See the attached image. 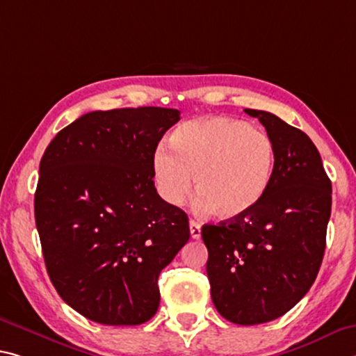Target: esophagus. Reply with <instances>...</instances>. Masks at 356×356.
Returning <instances> with one entry per match:
<instances>
[{
  "mask_svg": "<svg viewBox=\"0 0 356 356\" xmlns=\"http://www.w3.org/2000/svg\"><path fill=\"white\" fill-rule=\"evenodd\" d=\"M190 234L193 239H200L201 238V225L195 220H190Z\"/></svg>",
  "mask_w": 356,
  "mask_h": 356,
  "instance_id": "1",
  "label": "esophagus"
}]
</instances>
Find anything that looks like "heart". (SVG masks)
Masks as SVG:
<instances>
[{
  "label": "heart",
  "instance_id": "obj_1",
  "mask_svg": "<svg viewBox=\"0 0 356 356\" xmlns=\"http://www.w3.org/2000/svg\"><path fill=\"white\" fill-rule=\"evenodd\" d=\"M158 147L152 169L158 193L172 206L187 200L193 177L201 207L220 218L250 212L268 193L275 165L273 139L263 129L231 117L182 123Z\"/></svg>",
  "mask_w": 356,
  "mask_h": 356
}]
</instances>
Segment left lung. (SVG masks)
Returning <instances> with one entry per match:
<instances>
[{"label": "left lung", "mask_w": 356, "mask_h": 356, "mask_svg": "<svg viewBox=\"0 0 356 356\" xmlns=\"http://www.w3.org/2000/svg\"><path fill=\"white\" fill-rule=\"evenodd\" d=\"M275 147L268 193L238 218L204 225L213 306L238 325L275 320L296 306L317 277L331 216V180L306 133L266 111L244 109Z\"/></svg>", "instance_id": "left-lung-1"}]
</instances>
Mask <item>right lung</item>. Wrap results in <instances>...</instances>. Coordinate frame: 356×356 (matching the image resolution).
<instances>
[{
    "label": "right lung",
    "mask_w": 356,
    "mask_h": 356,
    "mask_svg": "<svg viewBox=\"0 0 356 356\" xmlns=\"http://www.w3.org/2000/svg\"><path fill=\"white\" fill-rule=\"evenodd\" d=\"M177 109L95 111L61 129L39 163L36 228L49 277L97 323L140 325L160 304L158 275L190 238L188 217L156 193V145Z\"/></svg>",
    "instance_id": "right-lung-1"
}]
</instances>
